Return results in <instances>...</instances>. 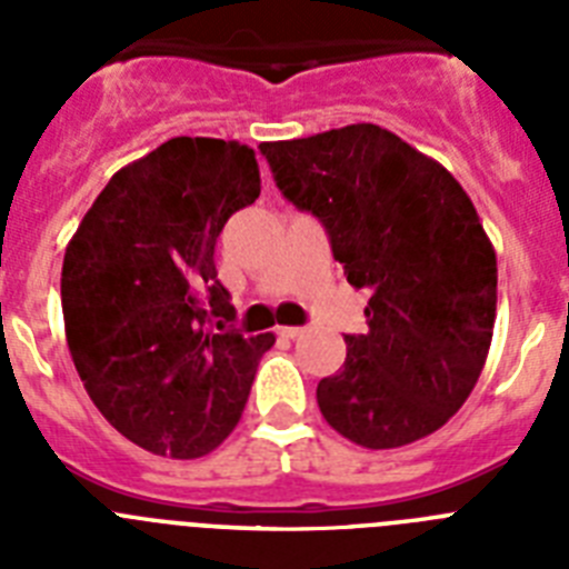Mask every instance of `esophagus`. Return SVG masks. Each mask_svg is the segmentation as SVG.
Returning <instances> with one entry per match:
<instances>
[{"instance_id": "34e87169", "label": "esophagus", "mask_w": 569, "mask_h": 569, "mask_svg": "<svg viewBox=\"0 0 569 569\" xmlns=\"http://www.w3.org/2000/svg\"><path fill=\"white\" fill-rule=\"evenodd\" d=\"M301 333H305L301 328H276V336H281V339H299Z\"/></svg>"}]
</instances>
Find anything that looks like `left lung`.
Listing matches in <instances>:
<instances>
[{"mask_svg":"<svg viewBox=\"0 0 569 569\" xmlns=\"http://www.w3.org/2000/svg\"><path fill=\"white\" fill-rule=\"evenodd\" d=\"M288 202L325 224L367 330L316 387L321 416L367 450L436 433L479 381L496 321V250L470 196L379 124L259 144Z\"/></svg>","mask_w":569,"mask_h":569,"instance_id":"obj_1","label":"left lung"}]
</instances>
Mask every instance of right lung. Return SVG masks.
<instances>
[{
  "mask_svg": "<svg viewBox=\"0 0 569 569\" xmlns=\"http://www.w3.org/2000/svg\"><path fill=\"white\" fill-rule=\"evenodd\" d=\"M253 148L176 136L110 176L68 241L62 313L84 390L142 450L199 459L239 425L276 336L236 319L216 239L259 199Z\"/></svg>",
  "mask_w": 569,
  "mask_h": 569,
  "instance_id": "obj_1",
  "label": "right lung"
}]
</instances>
